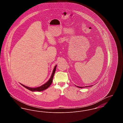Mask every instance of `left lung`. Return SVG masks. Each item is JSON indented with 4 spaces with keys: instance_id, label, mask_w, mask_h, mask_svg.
<instances>
[{
    "instance_id": "left-lung-1",
    "label": "left lung",
    "mask_w": 123,
    "mask_h": 123,
    "mask_svg": "<svg viewBox=\"0 0 123 123\" xmlns=\"http://www.w3.org/2000/svg\"><path fill=\"white\" fill-rule=\"evenodd\" d=\"M90 86H92V85L91 86H89V87ZM78 88H83V87H79V86H77ZM88 87V86H86V87ZM89 87V86H88Z\"/></svg>"
}]
</instances>
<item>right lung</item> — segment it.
Returning a JSON list of instances; mask_svg holds the SVG:
<instances>
[{
  "mask_svg": "<svg viewBox=\"0 0 123 123\" xmlns=\"http://www.w3.org/2000/svg\"><path fill=\"white\" fill-rule=\"evenodd\" d=\"M56 66H57V65H55V66L54 67V69H53V73H52V74L50 78L49 79V80L47 81V82L45 83L44 84L42 85L40 87H37V88H30L29 87H27V86H26L25 85H24L23 84H21L24 87H25V88H26L27 89H29L30 91H43L45 89H47V88H48L52 84V82H53V76H54V75L55 74V71H56Z\"/></svg>",
  "mask_w": 123,
  "mask_h": 123,
  "instance_id": "add662e5",
  "label": "right lung"
}]
</instances>
